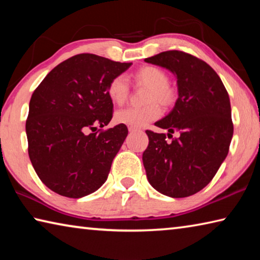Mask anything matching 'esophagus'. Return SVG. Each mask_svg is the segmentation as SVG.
<instances>
[{"mask_svg":"<svg viewBox=\"0 0 260 260\" xmlns=\"http://www.w3.org/2000/svg\"><path fill=\"white\" fill-rule=\"evenodd\" d=\"M128 131L129 132H138L139 131V128H136V127H128Z\"/></svg>","mask_w":260,"mask_h":260,"instance_id":"obj_1","label":"esophagus"}]
</instances>
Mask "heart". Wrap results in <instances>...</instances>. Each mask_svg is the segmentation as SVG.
I'll return each instance as SVG.
<instances>
[{"label":"heart","mask_w":260,"mask_h":260,"mask_svg":"<svg viewBox=\"0 0 260 260\" xmlns=\"http://www.w3.org/2000/svg\"><path fill=\"white\" fill-rule=\"evenodd\" d=\"M134 79L138 83L150 87L147 101L151 102L144 107H127L118 110L114 119L118 124L131 127H142L148 122L160 117L161 110L157 102L169 107L177 100V93L169 86L170 79L167 73L155 67H143L135 72ZM107 93L114 104H122L128 98L129 87L124 76H117L110 80Z\"/></svg>","instance_id":"b5f03b06"}]
</instances>
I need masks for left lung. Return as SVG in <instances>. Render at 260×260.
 <instances>
[{"label":"left lung","mask_w":260,"mask_h":260,"mask_svg":"<svg viewBox=\"0 0 260 260\" xmlns=\"http://www.w3.org/2000/svg\"><path fill=\"white\" fill-rule=\"evenodd\" d=\"M144 60L173 72L179 90L174 109L155 124L169 134L146 131L142 159L148 181L173 199L191 196L208 186L230 150V96L217 72L187 52L162 51Z\"/></svg>","instance_id":"obj_1"}]
</instances>
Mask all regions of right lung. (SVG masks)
Returning a JSON list of instances; mask_svg holds the SVG:
<instances>
[{"label":"right lung","instance_id":"add662e5","mask_svg":"<svg viewBox=\"0 0 260 260\" xmlns=\"http://www.w3.org/2000/svg\"><path fill=\"white\" fill-rule=\"evenodd\" d=\"M132 63L79 54L47 74L29 101L28 156L41 181L70 199L94 192L107 181L128 129L112 119L107 88Z\"/></svg>","mask_w":260,"mask_h":260}]
</instances>
